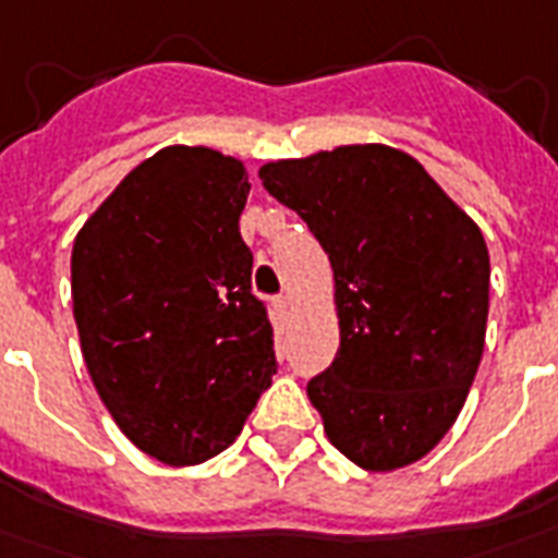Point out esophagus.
<instances>
[{"label":"esophagus","mask_w":558,"mask_h":558,"mask_svg":"<svg viewBox=\"0 0 558 558\" xmlns=\"http://www.w3.org/2000/svg\"><path fill=\"white\" fill-rule=\"evenodd\" d=\"M271 307L278 316H289V310H292V298L289 295H275L271 298Z\"/></svg>","instance_id":"esophagus-1"}]
</instances>
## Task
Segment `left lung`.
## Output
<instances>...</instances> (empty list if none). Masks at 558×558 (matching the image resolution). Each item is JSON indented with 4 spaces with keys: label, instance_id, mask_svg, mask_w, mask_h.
I'll list each match as a JSON object with an SVG mask.
<instances>
[{
    "label": "left lung",
    "instance_id": "8db88e82",
    "mask_svg": "<svg viewBox=\"0 0 558 558\" xmlns=\"http://www.w3.org/2000/svg\"><path fill=\"white\" fill-rule=\"evenodd\" d=\"M330 257L339 351L307 383L327 439L365 471L430 453L468 398L488 318L483 233L398 148L339 146L260 169Z\"/></svg>",
    "mask_w": 558,
    "mask_h": 558
}]
</instances>
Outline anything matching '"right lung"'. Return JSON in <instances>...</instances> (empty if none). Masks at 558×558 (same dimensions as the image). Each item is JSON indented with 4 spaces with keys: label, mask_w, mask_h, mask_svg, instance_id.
Wrapping results in <instances>:
<instances>
[{
    "label": "right lung",
    "mask_w": 558,
    "mask_h": 558,
    "mask_svg": "<svg viewBox=\"0 0 558 558\" xmlns=\"http://www.w3.org/2000/svg\"><path fill=\"white\" fill-rule=\"evenodd\" d=\"M245 166L169 146L128 172L72 245L81 354L119 430L166 465L222 453L278 372L240 236Z\"/></svg>",
    "instance_id": "right-lung-1"
}]
</instances>
